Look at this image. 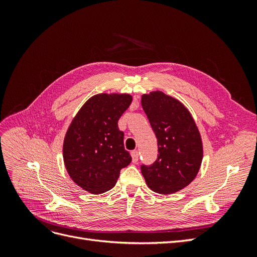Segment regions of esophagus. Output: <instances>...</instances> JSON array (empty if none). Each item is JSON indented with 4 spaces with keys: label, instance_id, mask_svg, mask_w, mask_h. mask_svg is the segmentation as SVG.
Here are the masks:
<instances>
[{
    "label": "esophagus",
    "instance_id": "1",
    "mask_svg": "<svg viewBox=\"0 0 257 257\" xmlns=\"http://www.w3.org/2000/svg\"><path fill=\"white\" fill-rule=\"evenodd\" d=\"M131 155H132V160H133V163H136V162H138V158H139V153H138V151H137V150H134V151H132Z\"/></svg>",
    "mask_w": 257,
    "mask_h": 257
}]
</instances>
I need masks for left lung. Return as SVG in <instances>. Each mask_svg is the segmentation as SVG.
<instances>
[{
	"label": "left lung",
	"instance_id": "8db88e82",
	"mask_svg": "<svg viewBox=\"0 0 257 257\" xmlns=\"http://www.w3.org/2000/svg\"><path fill=\"white\" fill-rule=\"evenodd\" d=\"M142 106L158 139V159L142 165L147 185L159 194H172L189 185L203 160V143L190 111L163 92L142 96Z\"/></svg>",
	"mask_w": 257,
	"mask_h": 257
}]
</instances>
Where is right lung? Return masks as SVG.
<instances>
[{"label":"right lung","mask_w":257,"mask_h":257,"mask_svg":"<svg viewBox=\"0 0 257 257\" xmlns=\"http://www.w3.org/2000/svg\"><path fill=\"white\" fill-rule=\"evenodd\" d=\"M131 103L128 94H97L73 119L64 138L63 159L69 177L83 190L100 194L112 189L120 170L132 162L118 127Z\"/></svg>","instance_id":"1"}]
</instances>
